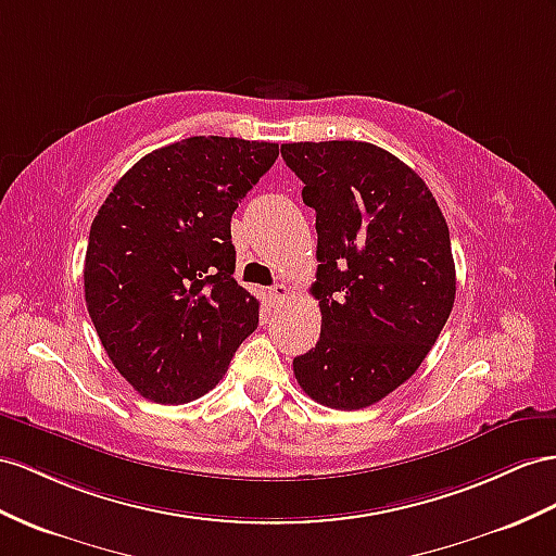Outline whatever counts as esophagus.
<instances>
[{"mask_svg":"<svg viewBox=\"0 0 556 556\" xmlns=\"http://www.w3.org/2000/svg\"><path fill=\"white\" fill-rule=\"evenodd\" d=\"M269 298H273L275 303L287 301V298H289V287H287V283H275V287L269 289Z\"/></svg>","mask_w":556,"mask_h":556,"instance_id":"1","label":"esophagus"}]
</instances>
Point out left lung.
Masks as SVG:
<instances>
[{"label": "left lung", "mask_w": 556, "mask_h": 556, "mask_svg": "<svg viewBox=\"0 0 556 556\" xmlns=\"http://www.w3.org/2000/svg\"><path fill=\"white\" fill-rule=\"evenodd\" d=\"M317 213L321 336L293 359L312 400L366 408L418 371L453 309L448 225L414 168L362 140L287 142Z\"/></svg>", "instance_id": "1"}]
</instances>
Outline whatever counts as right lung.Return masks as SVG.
Masks as SVG:
<instances>
[{"instance_id": "right-lung-1", "label": "right lung", "mask_w": 556, "mask_h": 556, "mask_svg": "<svg viewBox=\"0 0 556 556\" xmlns=\"http://www.w3.org/2000/svg\"><path fill=\"white\" fill-rule=\"evenodd\" d=\"M277 142L192 136L117 180L91 223L84 298L117 371L156 404L218 386L258 301L235 281L230 220Z\"/></svg>"}]
</instances>
